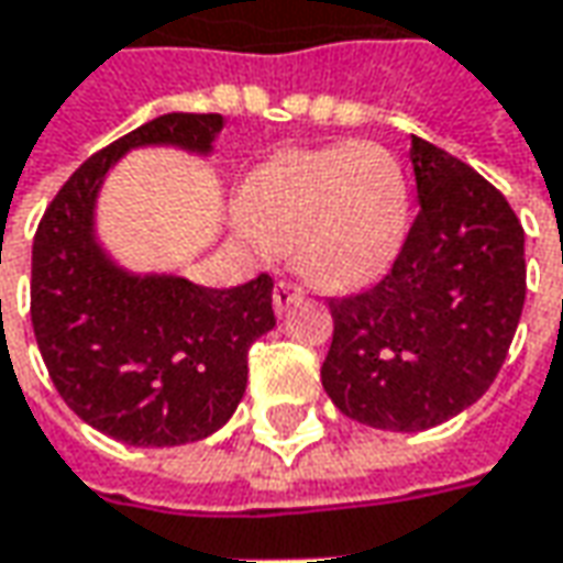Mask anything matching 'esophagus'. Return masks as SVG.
I'll list each match as a JSON object with an SVG mask.
<instances>
[{
    "label": "esophagus",
    "instance_id": "1",
    "mask_svg": "<svg viewBox=\"0 0 563 563\" xmlns=\"http://www.w3.org/2000/svg\"><path fill=\"white\" fill-rule=\"evenodd\" d=\"M301 301V289L296 286V283L289 280H280L277 286H274V311L277 314H286L292 305H299Z\"/></svg>",
    "mask_w": 563,
    "mask_h": 563
}]
</instances>
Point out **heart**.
Returning <instances> with one entry per match:
<instances>
[{"label":"heart","mask_w":563,"mask_h":563,"mask_svg":"<svg viewBox=\"0 0 563 563\" xmlns=\"http://www.w3.org/2000/svg\"><path fill=\"white\" fill-rule=\"evenodd\" d=\"M408 180L393 152L345 140L267 158L240 189V221L327 292L361 289L393 264L408 233Z\"/></svg>","instance_id":"1"}]
</instances>
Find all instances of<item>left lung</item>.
I'll list each match as a JSON object with an SVG mask.
<instances>
[{
    "label": "left lung",
    "instance_id": "8db88e82",
    "mask_svg": "<svg viewBox=\"0 0 563 563\" xmlns=\"http://www.w3.org/2000/svg\"><path fill=\"white\" fill-rule=\"evenodd\" d=\"M417 211L393 271L330 299L320 383L342 415L393 433L445 423L483 396L523 299V227L508 199L445 148L411 136Z\"/></svg>",
    "mask_w": 563,
    "mask_h": 563
}]
</instances>
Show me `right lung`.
I'll use <instances>...</instances> for the list:
<instances>
[{
	"instance_id": "obj_1",
	"label": "right lung",
	"mask_w": 563,
	"mask_h": 563,
	"mask_svg": "<svg viewBox=\"0 0 563 563\" xmlns=\"http://www.w3.org/2000/svg\"><path fill=\"white\" fill-rule=\"evenodd\" d=\"M221 114H162L70 174L33 240L30 320L68 408L99 433L165 449L211 437L249 379V345L274 330V280L208 289L177 274H136L96 233L108 170L126 152L174 146L211 155Z\"/></svg>"
}]
</instances>
